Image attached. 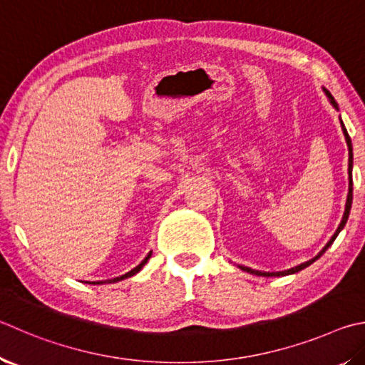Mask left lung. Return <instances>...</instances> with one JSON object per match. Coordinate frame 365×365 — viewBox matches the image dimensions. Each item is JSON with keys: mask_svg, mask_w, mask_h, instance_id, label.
I'll list each match as a JSON object with an SVG mask.
<instances>
[{"mask_svg": "<svg viewBox=\"0 0 365 365\" xmlns=\"http://www.w3.org/2000/svg\"><path fill=\"white\" fill-rule=\"evenodd\" d=\"M324 92H326V96L329 97V101H330V103L334 105V107L339 110V105H336V102H335V98L332 97V94H330V92L327 91V89H324ZM340 123H341V119H340ZM341 129H343V134H344V140H346V145H348V151H349V160H348V174H349V188H348V197H346V205H344V214H343V218H341V223L339 225V228H336V231H335V235L330 237V241L326 244V246H324V249L319 252V254H317L314 258H311V260H308V262H304V263H302V264H298V267H294V268H290V269H286V271H277V273H264V271H255V269H252V268H247V267H240L242 271H247V273H252V274H257V276H286V274H294V273H298V271L300 269H303V268H307V267H309L311 263H314L317 258H319L324 252H326L330 246H332L334 244V241H335V237L339 236V233L340 231L344 228V225H346V222H348V217H349V210H351V204H353V175H351V170H353V145H351V138H349V135H348V130H346V128H344V124L341 123Z\"/></svg>", "mask_w": 365, "mask_h": 365, "instance_id": "left-lung-1", "label": "left lung"}]
</instances>
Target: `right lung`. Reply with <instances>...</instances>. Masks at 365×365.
Returning <instances> with one entry per match:
<instances>
[{
    "label": "right lung",
    "instance_id": "add662e5",
    "mask_svg": "<svg viewBox=\"0 0 365 365\" xmlns=\"http://www.w3.org/2000/svg\"><path fill=\"white\" fill-rule=\"evenodd\" d=\"M150 257H151V252L150 254L143 258L142 260V263L140 264H137V267L134 268V269H130L129 273H125V274H123V276H118V277H113V279H107V281H97V282H92V284H113V282H118V281H123V279H125V277H130V276H134V274H137L138 271H140L143 267H145V263H147L148 260H150Z\"/></svg>",
    "mask_w": 365,
    "mask_h": 365
}]
</instances>
